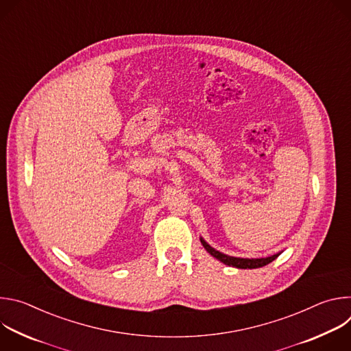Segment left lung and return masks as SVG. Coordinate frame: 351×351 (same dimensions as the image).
Returning <instances> with one entry per match:
<instances>
[{"label":"left lung","mask_w":351,"mask_h":351,"mask_svg":"<svg viewBox=\"0 0 351 351\" xmlns=\"http://www.w3.org/2000/svg\"><path fill=\"white\" fill-rule=\"evenodd\" d=\"M199 240H202V244L204 245V248L207 250V252L215 257L217 260H219L221 263H223L225 265H229V267H234V268H240V269H254V268H261L264 265H268L269 263H272L275 258L279 257V254H274L271 257H265V258H239V257H230V256H226L221 252H218V250L213 248L203 237H199Z\"/></svg>","instance_id":"8db88e82"}]
</instances>
